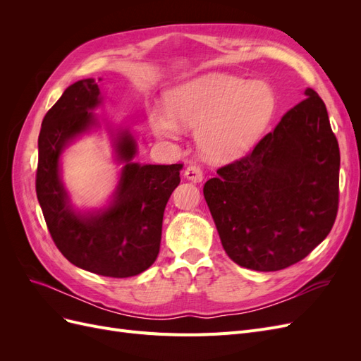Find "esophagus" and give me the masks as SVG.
I'll return each instance as SVG.
<instances>
[{
    "label": "esophagus",
    "instance_id": "esophagus-1",
    "mask_svg": "<svg viewBox=\"0 0 361 361\" xmlns=\"http://www.w3.org/2000/svg\"><path fill=\"white\" fill-rule=\"evenodd\" d=\"M183 176L187 178L188 180L194 182V183H199V182L203 180V171L199 166H195V164H194V166H190V167L185 169Z\"/></svg>",
    "mask_w": 361,
    "mask_h": 361
}]
</instances>
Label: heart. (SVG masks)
I'll use <instances>...</instances> for the list:
<instances>
[{
    "label": "heart",
    "instance_id": "1",
    "mask_svg": "<svg viewBox=\"0 0 361 361\" xmlns=\"http://www.w3.org/2000/svg\"><path fill=\"white\" fill-rule=\"evenodd\" d=\"M276 111V94L265 81L207 73L166 92V106L152 105L149 125L158 138L176 141L182 128L211 159L235 158L264 134Z\"/></svg>",
    "mask_w": 361,
    "mask_h": 361
}]
</instances>
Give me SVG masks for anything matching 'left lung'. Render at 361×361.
Instances as JSON below:
<instances>
[{
  "label": "left lung",
  "instance_id": "8db88e82",
  "mask_svg": "<svg viewBox=\"0 0 361 361\" xmlns=\"http://www.w3.org/2000/svg\"><path fill=\"white\" fill-rule=\"evenodd\" d=\"M244 158L216 170L203 195L235 264L279 271L330 233L341 154L325 104L313 89Z\"/></svg>",
  "mask_w": 361,
  "mask_h": 361
}]
</instances>
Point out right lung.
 I'll return each mask as SVG.
<instances>
[{
    "label": "right lung",
    "mask_w": 361,
    "mask_h": 361,
    "mask_svg": "<svg viewBox=\"0 0 361 361\" xmlns=\"http://www.w3.org/2000/svg\"><path fill=\"white\" fill-rule=\"evenodd\" d=\"M102 102L99 85L85 78L69 85L43 117L36 192L52 241L71 264L125 279L146 271L158 257L164 209L180 182L182 164L135 162L137 141L129 128L110 126L114 159L122 164L114 192L99 209H76L61 179V154L76 138L101 128L93 111Z\"/></svg>",
    "instance_id": "right-lung-1"
}]
</instances>
